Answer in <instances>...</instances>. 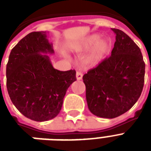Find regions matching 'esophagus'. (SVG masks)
I'll return each instance as SVG.
<instances>
[{"mask_svg":"<svg viewBox=\"0 0 151 151\" xmlns=\"http://www.w3.org/2000/svg\"><path fill=\"white\" fill-rule=\"evenodd\" d=\"M83 77V73L80 71H78L77 73H76V78H77V80H81Z\"/></svg>","mask_w":151,"mask_h":151,"instance_id":"1","label":"esophagus"}]
</instances>
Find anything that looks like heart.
<instances>
[{"label":"heart","instance_id":"1","mask_svg":"<svg viewBox=\"0 0 151 151\" xmlns=\"http://www.w3.org/2000/svg\"><path fill=\"white\" fill-rule=\"evenodd\" d=\"M99 34H92L83 40L78 48V51H86L90 48L84 63L87 66H95L105 58L111 48V41L108 38H101Z\"/></svg>","mask_w":151,"mask_h":151}]
</instances>
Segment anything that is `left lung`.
Segmentation results:
<instances>
[{
    "mask_svg": "<svg viewBox=\"0 0 151 151\" xmlns=\"http://www.w3.org/2000/svg\"><path fill=\"white\" fill-rule=\"evenodd\" d=\"M116 35L111 55L83 76L86 100L92 114L114 118L130 110L143 91L145 63L136 44L122 30Z\"/></svg>",
    "mask_w": 151,
    "mask_h": 151,
    "instance_id": "1",
    "label": "left lung"
}]
</instances>
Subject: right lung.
Wrapping results in <instances>:
<instances>
[{"instance_id":"obj_1","label":"right lung","mask_w":151,"mask_h":151,"mask_svg":"<svg viewBox=\"0 0 151 151\" xmlns=\"http://www.w3.org/2000/svg\"><path fill=\"white\" fill-rule=\"evenodd\" d=\"M53 53L46 32H32L12 49L6 66L11 100L22 114L35 122L56 117L66 90L77 80L75 70L53 67L47 55Z\"/></svg>"}]
</instances>
